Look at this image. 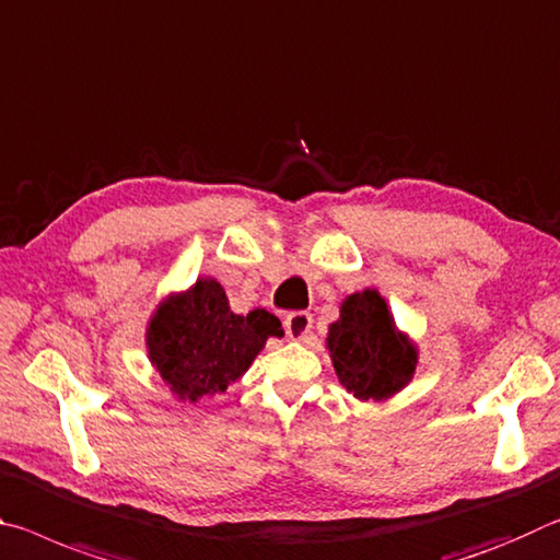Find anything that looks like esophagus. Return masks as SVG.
I'll use <instances>...</instances> for the list:
<instances>
[{
	"label": "esophagus",
	"instance_id": "34e87169",
	"mask_svg": "<svg viewBox=\"0 0 560 560\" xmlns=\"http://www.w3.org/2000/svg\"><path fill=\"white\" fill-rule=\"evenodd\" d=\"M310 329H313V315L310 313H290L285 317V332L292 337V340H305L310 335Z\"/></svg>",
	"mask_w": 560,
	"mask_h": 560
}]
</instances>
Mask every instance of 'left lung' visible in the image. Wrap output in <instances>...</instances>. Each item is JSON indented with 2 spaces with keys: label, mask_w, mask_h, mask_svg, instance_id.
<instances>
[{
  "label": "left lung",
  "mask_w": 560,
  "mask_h": 560,
  "mask_svg": "<svg viewBox=\"0 0 560 560\" xmlns=\"http://www.w3.org/2000/svg\"><path fill=\"white\" fill-rule=\"evenodd\" d=\"M327 347L337 380L357 399L382 401L415 377V345L397 332L377 290L354 292L342 302L340 319L329 325Z\"/></svg>",
  "instance_id": "1"
}]
</instances>
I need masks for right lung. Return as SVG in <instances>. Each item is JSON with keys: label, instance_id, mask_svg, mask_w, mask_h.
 Returning a JSON list of instances; mask_svg holds the SVG:
<instances>
[{"label": "right lung", "instance_id": "add662e5", "mask_svg": "<svg viewBox=\"0 0 560 560\" xmlns=\"http://www.w3.org/2000/svg\"><path fill=\"white\" fill-rule=\"evenodd\" d=\"M268 337H282L278 317L268 310L235 315L215 280H198L183 295L161 302L145 345L171 392L198 401L241 380Z\"/></svg>", "mask_w": 560, "mask_h": 560}]
</instances>
